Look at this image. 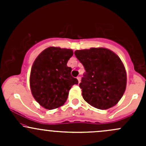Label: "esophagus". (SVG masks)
<instances>
[{
    "label": "esophagus",
    "mask_w": 146,
    "mask_h": 146,
    "mask_svg": "<svg viewBox=\"0 0 146 146\" xmlns=\"http://www.w3.org/2000/svg\"><path fill=\"white\" fill-rule=\"evenodd\" d=\"M77 79H78V82H79V83H80V80H81V78H80V76H78V77H77Z\"/></svg>",
    "instance_id": "1"
}]
</instances>
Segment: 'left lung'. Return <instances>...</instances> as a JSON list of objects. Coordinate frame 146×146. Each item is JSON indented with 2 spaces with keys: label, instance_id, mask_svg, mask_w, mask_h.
Here are the masks:
<instances>
[{
  "label": "left lung",
  "instance_id": "1",
  "mask_svg": "<svg viewBox=\"0 0 146 146\" xmlns=\"http://www.w3.org/2000/svg\"><path fill=\"white\" fill-rule=\"evenodd\" d=\"M83 65L80 88L85 101L99 110H107L119 102L126 90L127 76L120 58L106 48L76 50Z\"/></svg>",
  "mask_w": 146,
  "mask_h": 146
}]
</instances>
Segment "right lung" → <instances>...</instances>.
I'll use <instances>...</instances> for the list:
<instances>
[{
    "label": "right lung",
    "mask_w": 146,
    "mask_h": 146,
    "mask_svg": "<svg viewBox=\"0 0 146 146\" xmlns=\"http://www.w3.org/2000/svg\"><path fill=\"white\" fill-rule=\"evenodd\" d=\"M73 55L70 48L50 46L34 61L29 77L31 92L44 108L51 110L62 106L71 87L78 83L70 74L72 68L67 66Z\"/></svg>",
    "instance_id": "obj_1"
}]
</instances>
